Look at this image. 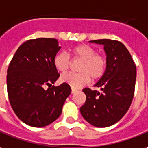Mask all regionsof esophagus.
Listing matches in <instances>:
<instances>
[{
	"label": "esophagus",
	"instance_id": "34e87169",
	"mask_svg": "<svg viewBox=\"0 0 148 148\" xmlns=\"http://www.w3.org/2000/svg\"><path fill=\"white\" fill-rule=\"evenodd\" d=\"M76 91V90L75 89V88H72V93H74V92H75Z\"/></svg>",
	"mask_w": 148,
	"mask_h": 148
}]
</instances>
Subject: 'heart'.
Instances as JSON below:
<instances>
[{"label": "heart", "instance_id": "b5f03b06", "mask_svg": "<svg viewBox=\"0 0 148 148\" xmlns=\"http://www.w3.org/2000/svg\"><path fill=\"white\" fill-rule=\"evenodd\" d=\"M69 53L74 60H80L76 74H68L60 78V81L70 85L72 88H78L88 84L90 80H97L101 78L106 72V58L97 54L95 49L86 44H79L69 50ZM54 66L58 72L64 74L70 68L71 61L66 53L59 52L54 57Z\"/></svg>", "mask_w": 148, "mask_h": 148}]
</instances>
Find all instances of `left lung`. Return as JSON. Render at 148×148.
Wrapping results in <instances>:
<instances>
[{"mask_svg":"<svg viewBox=\"0 0 148 148\" xmlns=\"http://www.w3.org/2000/svg\"><path fill=\"white\" fill-rule=\"evenodd\" d=\"M90 42L101 44L106 55V68L95 84L100 91L85 88V103L80 114L96 127H107L118 123L130 108L134 92L136 66L127 47L121 42L98 39Z\"/></svg>","mask_w":148,"mask_h":148,"instance_id":"left-lung-1","label":"left lung"}]
</instances>
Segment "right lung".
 Listing matches in <instances>:
<instances>
[{
	"label": "right lung",
	"instance_id": "right-lung-1",
	"mask_svg": "<svg viewBox=\"0 0 148 148\" xmlns=\"http://www.w3.org/2000/svg\"><path fill=\"white\" fill-rule=\"evenodd\" d=\"M60 48L56 38L29 39L18 47L9 65L10 105L18 119L28 126L43 127L56 121L71 93L66 83L52 85L60 76L53 60Z\"/></svg>",
	"mask_w": 148,
	"mask_h": 148
}]
</instances>
